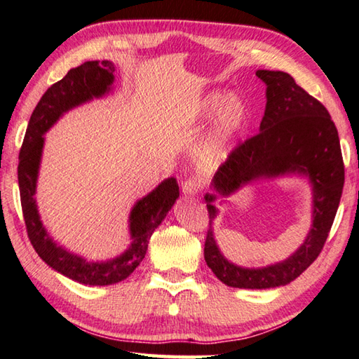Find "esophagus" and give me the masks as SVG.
I'll return each mask as SVG.
<instances>
[{
  "label": "esophagus",
  "mask_w": 359,
  "mask_h": 359,
  "mask_svg": "<svg viewBox=\"0 0 359 359\" xmlns=\"http://www.w3.org/2000/svg\"><path fill=\"white\" fill-rule=\"evenodd\" d=\"M182 192L186 195H198L201 192V182L195 177L187 178L182 182Z\"/></svg>",
  "instance_id": "obj_1"
}]
</instances>
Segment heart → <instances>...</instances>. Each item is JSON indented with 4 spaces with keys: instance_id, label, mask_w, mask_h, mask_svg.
Returning a JSON list of instances; mask_svg holds the SVG:
<instances>
[{
    "instance_id": "b5f03b06",
    "label": "heart",
    "mask_w": 359,
    "mask_h": 359,
    "mask_svg": "<svg viewBox=\"0 0 359 359\" xmlns=\"http://www.w3.org/2000/svg\"><path fill=\"white\" fill-rule=\"evenodd\" d=\"M218 109L217 114V130L215 135L212 136L210 141L204 145L198 153V164L203 169H214L220 161L223 147L231 135L236 131L240 123L245 119V105L240 97L229 94L223 99L222 93H210L206 102H204V109L206 111H214Z\"/></svg>"
}]
</instances>
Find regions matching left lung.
I'll use <instances>...</instances> for the list:
<instances>
[{"instance_id": "obj_1", "label": "left lung", "mask_w": 359, "mask_h": 359, "mask_svg": "<svg viewBox=\"0 0 359 359\" xmlns=\"http://www.w3.org/2000/svg\"><path fill=\"white\" fill-rule=\"evenodd\" d=\"M266 83V108L260 131L233 149L217 170L206 194L209 229L204 260L218 280L233 288L265 290L292 282L323 251L332 229L344 187V161L338 130L327 108L282 71L259 69ZM287 172L306 174L313 184V224L304 245L287 260L271 267L250 270L228 262L217 250L211 231L217 194L227 196L259 177Z\"/></svg>"}]
</instances>
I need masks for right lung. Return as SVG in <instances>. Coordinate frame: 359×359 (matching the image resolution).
I'll return each instance as SVG.
<instances>
[{
  "label": "right lung",
  "mask_w": 359,
  "mask_h": 359,
  "mask_svg": "<svg viewBox=\"0 0 359 359\" xmlns=\"http://www.w3.org/2000/svg\"><path fill=\"white\" fill-rule=\"evenodd\" d=\"M113 72L114 65L108 60L85 62L80 67L69 69L67 76L43 94L29 119L25 141L20 150L18 186L27 237L36 254L50 268L85 285H111L127 279L145 257L153 231L164 220L167 212L180 196L177 180L169 178L139 200L130 214V233L133 241L119 257L107 262H88L68 252L58 246L43 228L34 198L45 142L43 135L65 111L93 97L107 94L113 85Z\"/></svg>",
  "instance_id": "obj_1"
}]
</instances>
